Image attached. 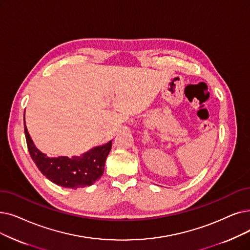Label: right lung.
I'll list each match as a JSON object with an SVG mask.
<instances>
[{
  "instance_id": "right-lung-1",
  "label": "right lung",
  "mask_w": 250,
  "mask_h": 250,
  "mask_svg": "<svg viewBox=\"0 0 250 250\" xmlns=\"http://www.w3.org/2000/svg\"><path fill=\"white\" fill-rule=\"evenodd\" d=\"M24 134L29 154L41 172L52 183L70 189L91 186L102 177L112 141L96 146L81 156L49 157L41 152L30 138L24 121Z\"/></svg>"
}]
</instances>
